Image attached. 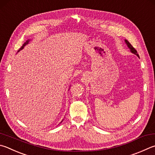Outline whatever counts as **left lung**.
Instances as JSON below:
<instances>
[{"label": "left lung", "instance_id": "8db88e82", "mask_svg": "<svg viewBox=\"0 0 155 155\" xmlns=\"http://www.w3.org/2000/svg\"><path fill=\"white\" fill-rule=\"evenodd\" d=\"M125 43H126V44H127V47H129V48L130 49L131 52L134 53V54H136L137 56H138V57H139V55H138V53H137V51H136V49H135L134 47L131 45L130 44V43H129V42L128 41H127V40H125Z\"/></svg>", "mask_w": 155, "mask_h": 155}]
</instances>
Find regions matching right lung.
<instances>
[{"label": "right lung", "instance_id": "1", "mask_svg": "<svg viewBox=\"0 0 155 155\" xmlns=\"http://www.w3.org/2000/svg\"><path fill=\"white\" fill-rule=\"evenodd\" d=\"M28 43H29V40H28V41H26V43H24V45H22V46H21V48H20V49H19L18 50V51H20V50H21L22 49H23V48H24V47L25 46H26V45H27Z\"/></svg>", "mask_w": 155, "mask_h": 155}]
</instances>
